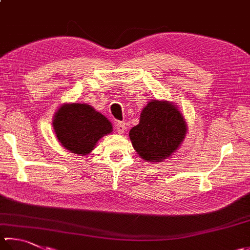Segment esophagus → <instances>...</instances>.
<instances>
[{
	"mask_svg": "<svg viewBox=\"0 0 250 250\" xmlns=\"http://www.w3.org/2000/svg\"><path fill=\"white\" fill-rule=\"evenodd\" d=\"M115 128L117 130V133L123 134L124 131H125V129H126L125 123H124V122H117V123L115 124Z\"/></svg>",
	"mask_w": 250,
	"mask_h": 250,
	"instance_id": "34e87169",
	"label": "esophagus"
}]
</instances>
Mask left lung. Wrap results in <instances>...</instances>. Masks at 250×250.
Wrapping results in <instances>:
<instances>
[{
	"instance_id": "1",
	"label": "left lung",
	"mask_w": 250,
	"mask_h": 250,
	"mask_svg": "<svg viewBox=\"0 0 250 250\" xmlns=\"http://www.w3.org/2000/svg\"><path fill=\"white\" fill-rule=\"evenodd\" d=\"M186 135V123L177 107L167 101L149 102L139 124L129 131L133 147L145 161L160 162L171 157Z\"/></svg>"
}]
</instances>
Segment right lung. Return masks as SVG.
Returning a JSON list of instances; mask_svg holds the SVG:
<instances>
[{
	"label": "right lung",
	"mask_w": 250,
	"mask_h": 250,
	"mask_svg": "<svg viewBox=\"0 0 250 250\" xmlns=\"http://www.w3.org/2000/svg\"><path fill=\"white\" fill-rule=\"evenodd\" d=\"M53 127L60 143L79 155L88 154L99 139L112 131L111 122L83 103L60 107L54 116Z\"/></svg>",
	"instance_id": "1"
}]
</instances>
